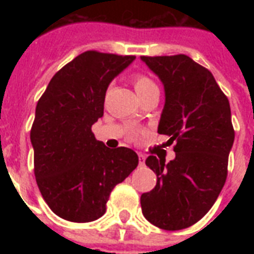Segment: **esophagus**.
Segmentation results:
<instances>
[{
    "label": "esophagus",
    "instance_id": "1",
    "mask_svg": "<svg viewBox=\"0 0 254 254\" xmlns=\"http://www.w3.org/2000/svg\"><path fill=\"white\" fill-rule=\"evenodd\" d=\"M138 165H139V167L145 166V157H143L142 154L138 155Z\"/></svg>",
    "mask_w": 254,
    "mask_h": 254
}]
</instances>
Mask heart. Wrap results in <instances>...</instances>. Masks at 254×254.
Listing matches in <instances>:
<instances>
[{
  "instance_id": "1",
  "label": "heart",
  "mask_w": 254,
  "mask_h": 254,
  "mask_svg": "<svg viewBox=\"0 0 254 254\" xmlns=\"http://www.w3.org/2000/svg\"><path fill=\"white\" fill-rule=\"evenodd\" d=\"M133 84H134L135 91L138 93V96H142L143 93H146L147 91H150L151 88H155V83L151 80L150 77H147L146 75L142 73H137L133 77Z\"/></svg>"
}]
</instances>
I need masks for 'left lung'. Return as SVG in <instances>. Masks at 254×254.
Instances as JSON below:
<instances>
[{
  "label": "left lung",
  "instance_id": "left-lung-1",
  "mask_svg": "<svg viewBox=\"0 0 254 254\" xmlns=\"http://www.w3.org/2000/svg\"><path fill=\"white\" fill-rule=\"evenodd\" d=\"M165 87L158 133L175 141V158L149 155L157 185L141 195L143 216L165 231L191 227L208 212L225 183L235 141L227 96L208 69L187 55L141 57Z\"/></svg>",
  "mask_w": 254,
  "mask_h": 254
}]
</instances>
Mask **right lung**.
I'll return each instance as SVG.
<instances>
[{"instance_id":"right-lung-1","label":"right lung","mask_w":254,"mask_h":254,"mask_svg":"<svg viewBox=\"0 0 254 254\" xmlns=\"http://www.w3.org/2000/svg\"><path fill=\"white\" fill-rule=\"evenodd\" d=\"M134 59L85 51L54 75L38 101L30 131L34 174L47 205L64 220L103 216L112 190L138 165L131 149H109L91 129L104 115L108 85Z\"/></svg>"}]
</instances>
